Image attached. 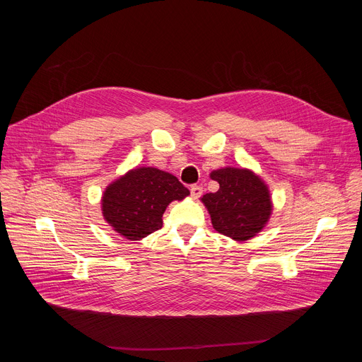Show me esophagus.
<instances>
[{
	"mask_svg": "<svg viewBox=\"0 0 362 362\" xmlns=\"http://www.w3.org/2000/svg\"><path fill=\"white\" fill-rule=\"evenodd\" d=\"M190 193H192V196H193L194 199H197V197L202 196L203 187H202V186H197V185H193V186L190 187Z\"/></svg>",
	"mask_w": 362,
	"mask_h": 362,
	"instance_id": "esophagus-1",
	"label": "esophagus"
}]
</instances>
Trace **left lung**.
<instances>
[{
  "label": "left lung",
  "mask_w": 362,
  "mask_h": 362,
  "mask_svg": "<svg viewBox=\"0 0 362 362\" xmlns=\"http://www.w3.org/2000/svg\"><path fill=\"white\" fill-rule=\"evenodd\" d=\"M219 190L202 197L214 228L235 240L259 233L272 214V200L265 182L252 170L223 168L211 173Z\"/></svg>",
  "instance_id": "1"
}]
</instances>
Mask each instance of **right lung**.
Here are the masks:
<instances>
[{"label":"right lung","mask_w":362,"mask_h":362,"mask_svg":"<svg viewBox=\"0 0 362 362\" xmlns=\"http://www.w3.org/2000/svg\"><path fill=\"white\" fill-rule=\"evenodd\" d=\"M190 192L179 179L156 168H139L110 183L101 199L106 222L130 240H140L163 226L168 204Z\"/></svg>","instance_id":"1"}]
</instances>
